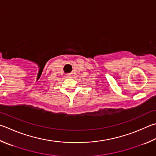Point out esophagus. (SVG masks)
<instances>
[{
    "mask_svg": "<svg viewBox=\"0 0 156 156\" xmlns=\"http://www.w3.org/2000/svg\"><path fill=\"white\" fill-rule=\"evenodd\" d=\"M67 76V77H72V74H68Z\"/></svg>",
    "mask_w": 156,
    "mask_h": 156,
    "instance_id": "34e87169",
    "label": "esophagus"
}]
</instances>
